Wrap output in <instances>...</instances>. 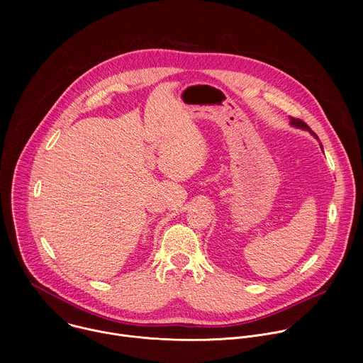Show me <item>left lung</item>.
I'll return each mask as SVG.
<instances>
[{
  "label": "left lung",
  "instance_id": "left-lung-1",
  "mask_svg": "<svg viewBox=\"0 0 363 363\" xmlns=\"http://www.w3.org/2000/svg\"><path fill=\"white\" fill-rule=\"evenodd\" d=\"M290 123L293 125V126H296V128H301V129H306V130H310V128H308V125L307 123H304L301 119H297V118H290ZM312 132V130H310ZM313 133V132H312ZM315 135V133H313ZM316 136V135H315ZM318 138V136H316Z\"/></svg>",
  "mask_w": 363,
  "mask_h": 363
}]
</instances>
